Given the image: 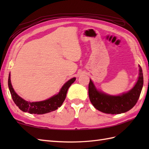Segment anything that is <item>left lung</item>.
<instances>
[{"label": "left lung", "instance_id": "1", "mask_svg": "<svg viewBox=\"0 0 149 149\" xmlns=\"http://www.w3.org/2000/svg\"><path fill=\"white\" fill-rule=\"evenodd\" d=\"M143 85V76L139 65V76L136 83L127 92L118 95H111L99 90L90 79L88 93L91 104L95 108L107 114H120L127 112L133 107L140 97Z\"/></svg>", "mask_w": 149, "mask_h": 149}]
</instances>
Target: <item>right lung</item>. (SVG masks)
Listing matches in <instances>:
<instances>
[{
  "instance_id": "1",
  "label": "right lung",
  "mask_w": 149,
  "mask_h": 149,
  "mask_svg": "<svg viewBox=\"0 0 149 149\" xmlns=\"http://www.w3.org/2000/svg\"><path fill=\"white\" fill-rule=\"evenodd\" d=\"M75 79H76L75 77L70 79L63 84L58 93L54 95L48 99L39 101V102H28L19 96L12 86L10 74H9L8 77V87L14 102L22 111L29 113L30 114L42 115V114L53 111L61 107L65 99L69 87L72 83H74Z\"/></svg>"
}]
</instances>
